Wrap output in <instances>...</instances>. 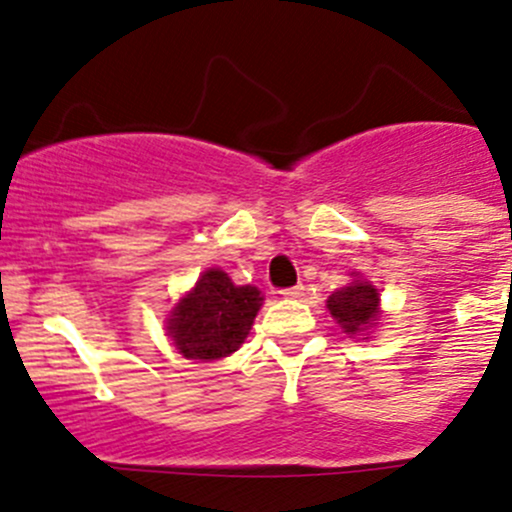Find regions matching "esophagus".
I'll list each match as a JSON object with an SVG mask.
<instances>
[{"instance_id": "esophagus-1", "label": "esophagus", "mask_w": 512, "mask_h": 512, "mask_svg": "<svg viewBox=\"0 0 512 512\" xmlns=\"http://www.w3.org/2000/svg\"><path fill=\"white\" fill-rule=\"evenodd\" d=\"M280 295L287 297V300H300V297L305 295V287H302V285L287 287V290H280Z\"/></svg>"}]
</instances>
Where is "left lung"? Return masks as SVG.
Returning a JSON list of instances; mask_svg holds the SVG:
<instances>
[{"label":"left lung","mask_w":512,"mask_h":512,"mask_svg":"<svg viewBox=\"0 0 512 512\" xmlns=\"http://www.w3.org/2000/svg\"><path fill=\"white\" fill-rule=\"evenodd\" d=\"M352 277L355 280L350 285L340 287V290L327 297V310H330V315L335 317L345 335L357 337L365 335L380 320V292L355 272H352Z\"/></svg>","instance_id":"1"}]
</instances>
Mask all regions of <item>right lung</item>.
<instances>
[{
    "label": "right lung",
    "mask_w": 512,
    "mask_h": 512,
    "mask_svg": "<svg viewBox=\"0 0 512 512\" xmlns=\"http://www.w3.org/2000/svg\"><path fill=\"white\" fill-rule=\"evenodd\" d=\"M260 305L257 287L235 285L227 272L212 267L172 307L167 335L187 360H220L245 342Z\"/></svg>",
    "instance_id": "1"
}]
</instances>
